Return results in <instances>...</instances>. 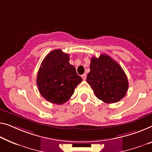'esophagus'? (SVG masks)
I'll use <instances>...</instances> for the list:
<instances>
[{
  "label": "esophagus",
  "mask_w": 152,
  "mask_h": 152,
  "mask_svg": "<svg viewBox=\"0 0 152 152\" xmlns=\"http://www.w3.org/2000/svg\"><path fill=\"white\" fill-rule=\"evenodd\" d=\"M86 77H87V75H86V73H84L83 75H81V77H82V79H83L84 81H85L86 79Z\"/></svg>",
  "instance_id": "34e87169"
}]
</instances>
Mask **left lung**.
<instances>
[{"mask_svg": "<svg viewBox=\"0 0 152 152\" xmlns=\"http://www.w3.org/2000/svg\"><path fill=\"white\" fill-rule=\"evenodd\" d=\"M90 69L86 80L98 99L111 104L125 96L128 88L127 77L120 65L109 56L92 58Z\"/></svg>", "mask_w": 152, "mask_h": 152, "instance_id": "8db88e82", "label": "left lung"}]
</instances>
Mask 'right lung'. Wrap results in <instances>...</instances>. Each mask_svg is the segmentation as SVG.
Returning <instances> with one entry per match:
<instances>
[{
  "instance_id": "obj_1",
  "label": "right lung",
  "mask_w": 152,
  "mask_h": 152,
  "mask_svg": "<svg viewBox=\"0 0 152 152\" xmlns=\"http://www.w3.org/2000/svg\"><path fill=\"white\" fill-rule=\"evenodd\" d=\"M69 56L61 50H53L44 58L39 69L38 90L52 103L62 104L68 101L82 81L75 66L69 63Z\"/></svg>"
}]
</instances>
